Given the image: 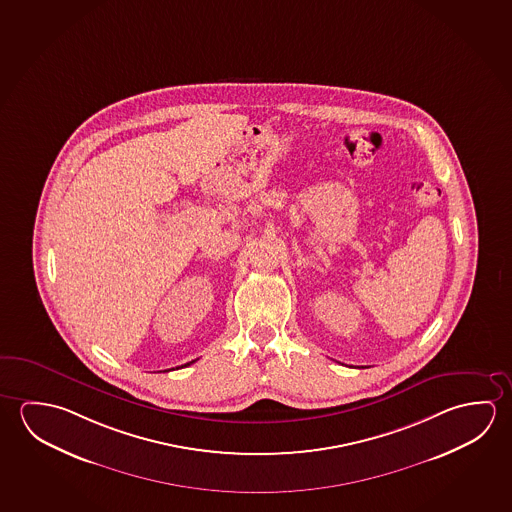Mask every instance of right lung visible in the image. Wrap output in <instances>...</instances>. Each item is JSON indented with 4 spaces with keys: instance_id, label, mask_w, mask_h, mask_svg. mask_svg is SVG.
<instances>
[{
    "instance_id": "right-lung-1",
    "label": "right lung",
    "mask_w": 512,
    "mask_h": 512,
    "mask_svg": "<svg viewBox=\"0 0 512 512\" xmlns=\"http://www.w3.org/2000/svg\"><path fill=\"white\" fill-rule=\"evenodd\" d=\"M189 364H191V362H189ZM189 364H185V366H189Z\"/></svg>"
}]
</instances>
